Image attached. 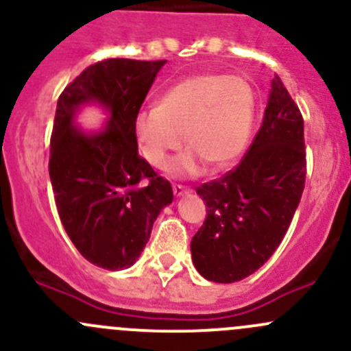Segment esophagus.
Returning <instances> with one entry per match:
<instances>
[{
    "label": "esophagus",
    "mask_w": 351,
    "mask_h": 351,
    "mask_svg": "<svg viewBox=\"0 0 351 351\" xmlns=\"http://www.w3.org/2000/svg\"><path fill=\"white\" fill-rule=\"evenodd\" d=\"M192 192V189H190V186H183V185H173V193H175L176 197H182V195H185V193H190Z\"/></svg>",
    "instance_id": "34e87169"
}]
</instances>
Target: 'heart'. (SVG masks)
I'll use <instances>...</instances> for the list:
<instances>
[{"instance_id": "heart-1", "label": "heart", "mask_w": 351, "mask_h": 351, "mask_svg": "<svg viewBox=\"0 0 351 351\" xmlns=\"http://www.w3.org/2000/svg\"><path fill=\"white\" fill-rule=\"evenodd\" d=\"M256 98L244 77L200 74L169 86L158 107L139 112L134 123L139 153L158 169H166L171 154L186 151L175 173L195 176L205 165L212 171L229 168L243 154L253 129Z\"/></svg>"}]
</instances>
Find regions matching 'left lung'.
<instances>
[{
  "mask_svg": "<svg viewBox=\"0 0 351 351\" xmlns=\"http://www.w3.org/2000/svg\"><path fill=\"white\" fill-rule=\"evenodd\" d=\"M306 165L302 113L275 76L263 122L241 162L197 189L207 215L190 250L202 277L239 282L275 253L302 197Z\"/></svg>",
  "mask_w": 351,
  "mask_h": 351,
  "instance_id": "left-lung-1",
  "label": "left lung"
}]
</instances>
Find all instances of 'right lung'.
<instances>
[{"label": "right lung", "instance_id": "right-lung-1", "mask_svg": "<svg viewBox=\"0 0 351 351\" xmlns=\"http://www.w3.org/2000/svg\"><path fill=\"white\" fill-rule=\"evenodd\" d=\"M166 61L104 59L64 88L56 108L49 175L67 236L90 263L123 270L136 263L173 190L137 151L134 123ZM109 110L104 131L73 125L81 104Z\"/></svg>", "mask_w": 351, "mask_h": 351}]
</instances>
